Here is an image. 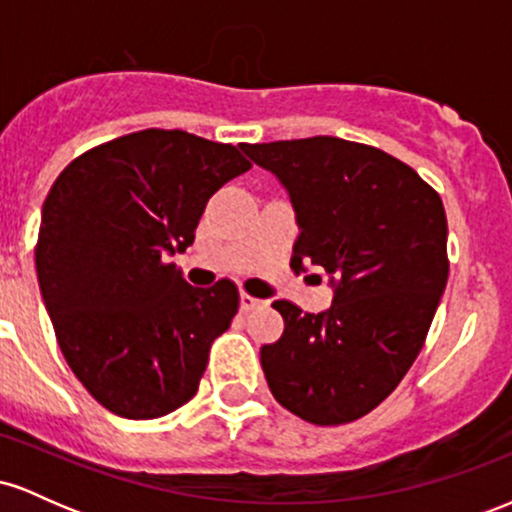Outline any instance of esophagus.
<instances>
[{"mask_svg": "<svg viewBox=\"0 0 512 512\" xmlns=\"http://www.w3.org/2000/svg\"><path fill=\"white\" fill-rule=\"evenodd\" d=\"M260 305H264L260 298L250 296V293H240V310H243V313H248L252 308H260Z\"/></svg>", "mask_w": 512, "mask_h": 512, "instance_id": "obj_1", "label": "esophagus"}]
</instances>
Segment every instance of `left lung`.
<instances>
[{"label": "left lung", "mask_w": 512, "mask_h": 512, "mask_svg": "<svg viewBox=\"0 0 512 512\" xmlns=\"http://www.w3.org/2000/svg\"><path fill=\"white\" fill-rule=\"evenodd\" d=\"M289 192L298 236L291 264L322 267L325 313L274 301L279 342L260 361L276 402L317 426L361 419L399 385L426 342L448 284V219L414 168L339 137L245 144Z\"/></svg>", "instance_id": "1"}]
</instances>
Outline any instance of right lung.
I'll use <instances>...</instances> for the list:
<instances>
[{
	"instance_id": "right-lung-1",
	"label": "right lung",
	"mask_w": 512,
	"mask_h": 512,
	"mask_svg": "<svg viewBox=\"0 0 512 512\" xmlns=\"http://www.w3.org/2000/svg\"><path fill=\"white\" fill-rule=\"evenodd\" d=\"M245 170L231 144L142 129L74 158L50 187L40 293L72 373L113 414L158 419L195 397L238 289H195L163 260L190 248L209 197Z\"/></svg>"
}]
</instances>
